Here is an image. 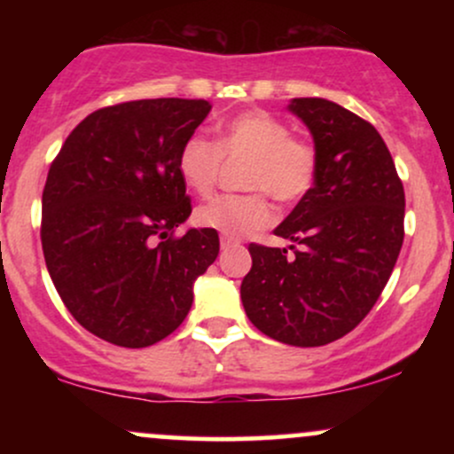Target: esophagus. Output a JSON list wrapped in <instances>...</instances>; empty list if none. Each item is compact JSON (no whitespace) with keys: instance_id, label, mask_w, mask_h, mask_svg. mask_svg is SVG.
I'll list each match as a JSON object with an SVG mask.
<instances>
[{"instance_id":"1","label":"esophagus","mask_w":454,"mask_h":454,"mask_svg":"<svg viewBox=\"0 0 454 454\" xmlns=\"http://www.w3.org/2000/svg\"><path fill=\"white\" fill-rule=\"evenodd\" d=\"M237 243H239L237 239H232V237H222V249L232 247V245H237Z\"/></svg>"}]
</instances>
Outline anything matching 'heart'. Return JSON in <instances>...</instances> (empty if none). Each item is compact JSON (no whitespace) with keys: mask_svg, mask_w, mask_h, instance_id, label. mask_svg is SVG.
I'll use <instances>...</instances> for the list:
<instances>
[{"mask_svg":"<svg viewBox=\"0 0 454 454\" xmlns=\"http://www.w3.org/2000/svg\"><path fill=\"white\" fill-rule=\"evenodd\" d=\"M223 158H249L243 187L247 194L217 196L198 207L196 222L223 237H249L273 220L269 198L290 207L309 194L317 176V155L309 140L293 137L281 119L262 108L243 111L223 121L217 143L202 134L184 140L176 168L198 196H209L220 181Z\"/></svg>","mask_w":454,"mask_h":454,"instance_id":"b5f03b06","label":"heart"}]
</instances>
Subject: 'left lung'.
<instances>
[{"label":"left lung","mask_w":454,"mask_h":454,"mask_svg":"<svg viewBox=\"0 0 454 454\" xmlns=\"http://www.w3.org/2000/svg\"><path fill=\"white\" fill-rule=\"evenodd\" d=\"M290 111L314 137L311 192L275 228L294 252L249 243L241 301L270 340L326 346L361 325L382 294L403 243L405 194L378 129L325 98H294Z\"/></svg>","instance_id":"8db88e82"}]
</instances>
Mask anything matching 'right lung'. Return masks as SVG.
Returning <instances> with one entry per match:
<instances>
[{
	"instance_id": "obj_1",
	"label": "right lung",
	"mask_w": 454,
	"mask_h": 454,
	"mask_svg": "<svg viewBox=\"0 0 454 454\" xmlns=\"http://www.w3.org/2000/svg\"><path fill=\"white\" fill-rule=\"evenodd\" d=\"M207 100L158 98L87 114L61 145L43 192V252L74 320L100 340L147 348L179 328L192 286L220 254L213 228H175L192 213L176 168Z\"/></svg>"
}]
</instances>
